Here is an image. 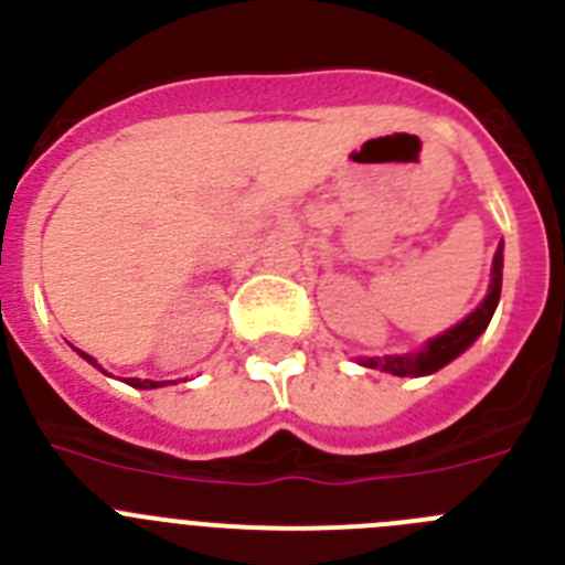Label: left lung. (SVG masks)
I'll list each match as a JSON object with an SVG mask.
<instances>
[{
	"label": "left lung",
	"mask_w": 565,
	"mask_h": 565,
	"mask_svg": "<svg viewBox=\"0 0 565 565\" xmlns=\"http://www.w3.org/2000/svg\"><path fill=\"white\" fill-rule=\"evenodd\" d=\"M501 279H503V243H498L495 259H492V279H489V291L483 297L481 306L461 319L450 331H444L441 337H433L416 353H396V356H359V364L373 367V371L393 373V376H430V373L441 371L444 364H450L452 359L461 356L469 344L476 342L483 331H487L489 319L495 313L498 299H501Z\"/></svg>",
	"instance_id": "left-lung-1"
}]
</instances>
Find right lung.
Wrapping results in <instances>:
<instances>
[{
    "label": "right lung",
    "mask_w": 565,
    "mask_h": 565,
    "mask_svg": "<svg viewBox=\"0 0 565 565\" xmlns=\"http://www.w3.org/2000/svg\"><path fill=\"white\" fill-rule=\"evenodd\" d=\"M78 353H82V351H78ZM82 359H87L93 367H98L96 359L87 356V353H82ZM98 371H102V367H98ZM127 384H129V387H138V391H152V387H163L167 382H152V379H127Z\"/></svg>",
    "instance_id": "right-lung-1"
}]
</instances>
